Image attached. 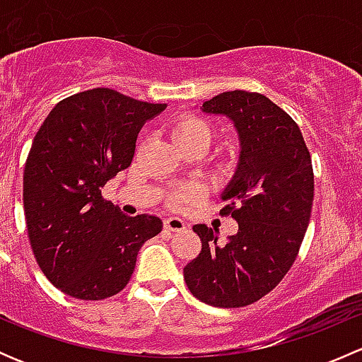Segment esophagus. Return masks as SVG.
<instances>
[{
    "label": "esophagus",
    "instance_id": "1",
    "mask_svg": "<svg viewBox=\"0 0 362 362\" xmlns=\"http://www.w3.org/2000/svg\"><path fill=\"white\" fill-rule=\"evenodd\" d=\"M185 222L182 221V218L178 217H168L164 218V229H168V231H173V233H178V231H185Z\"/></svg>",
    "mask_w": 362,
    "mask_h": 362
}]
</instances>
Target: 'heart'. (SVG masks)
Listing matches in <instances>:
<instances>
[{
	"instance_id": "b5f03b06",
	"label": "heart",
	"mask_w": 362,
	"mask_h": 362,
	"mask_svg": "<svg viewBox=\"0 0 362 362\" xmlns=\"http://www.w3.org/2000/svg\"><path fill=\"white\" fill-rule=\"evenodd\" d=\"M215 131L208 120L202 119V117L196 115H185L182 119H178L177 122L171 126V138H173L175 145H177L180 151L191 147H210V144L214 141ZM199 194L198 187H192V185H184V187H178L173 194L170 196L168 203L171 206L178 208L182 204L191 203L196 196Z\"/></svg>"
}]
</instances>
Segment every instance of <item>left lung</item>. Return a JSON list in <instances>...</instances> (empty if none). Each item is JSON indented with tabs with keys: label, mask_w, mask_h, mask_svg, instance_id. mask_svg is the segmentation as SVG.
<instances>
[{
	"label": "left lung",
	"mask_w": 362,
	"mask_h": 362,
	"mask_svg": "<svg viewBox=\"0 0 362 362\" xmlns=\"http://www.w3.org/2000/svg\"><path fill=\"white\" fill-rule=\"evenodd\" d=\"M240 134V163L221 215L238 222L224 247L196 224L202 252L184 268L189 291L218 308H242L275 289L298 257L313 204V168L293 117L259 93L229 90L204 101Z\"/></svg>",
	"instance_id": "8db88e82"
}]
</instances>
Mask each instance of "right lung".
I'll use <instances>...</instances> for the list:
<instances>
[{"mask_svg":"<svg viewBox=\"0 0 362 362\" xmlns=\"http://www.w3.org/2000/svg\"><path fill=\"white\" fill-rule=\"evenodd\" d=\"M164 108L96 87L64 98L40 126L24 168V214L36 262L61 293L83 301L120 293L138 250L163 229L154 215H124L101 187L129 168L141 126Z\"/></svg>","mask_w":362,"mask_h":362,"instance_id":"obj_1","label":"right lung"}]
</instances>
